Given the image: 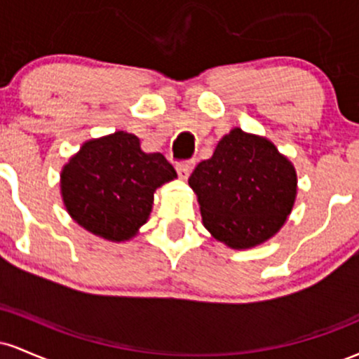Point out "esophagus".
Returning a JSON list of instances; mask_svg holds the SVG:
<instances>
[{
    "label": "esophagus",
    "instance_id": "obj_1",
    "mask_svg": "<svg viewBox=\"0 0 359 359\" xmlns=\"http://www.w3.org/2000/svg\"><path fill=\"white\" fill-rule=\"evenodd\" d=\"M194 160H187V162H180V163H177V172H179V175L182 177V179H187L189 175H191V172H192V168H194Z\"/></svg>",
    "mask_w": 359,
    "mask_h": 359
}]
</instances>
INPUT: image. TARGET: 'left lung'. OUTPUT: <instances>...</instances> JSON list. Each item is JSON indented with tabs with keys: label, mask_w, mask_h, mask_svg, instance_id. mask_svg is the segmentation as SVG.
<instances>
[{
	"label": "left lung",
	"mask_w": 359,
	"mask_h": 359,
	"mask_svg": "<svg viewBox=\"0 0 359 359\" xmlns=\"http://www.w3.org/2000/svg\"><path fill=\"white\" fill-rule=\"evenodd\" d=\"M189 185L204 228L233 250L270 240L283 226L297 196V174L270 140L234 128L203 160Z\"/></svg>",
	"instance_id": "8db88e82"
}]
</instances>
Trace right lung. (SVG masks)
Returning a JSON list of instances; mask_svg holds the SVG:
<instances>
[{"label":"right lung","instance_id":"1","mask_svg":"<svg viewBox=\"0 0 359 359\" xmlns=\"http://www.w3.org/2000/svg\"><path fill=\"white\" fill-rule=\"evenodd\" d=\"M177 177L162 154H145L126 131L89 140L60 174L65 209L77 224L108 241H128L151 212L154 192Z\"/></svg>","mask_w":359,"mask_h":359}]
</instances>
